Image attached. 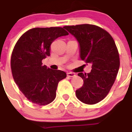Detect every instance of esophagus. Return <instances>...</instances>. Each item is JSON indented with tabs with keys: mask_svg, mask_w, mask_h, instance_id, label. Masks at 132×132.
I'll return each mask as SVG.
<instances>
[{
	"mask_svg": "<svg viewBox=\"0 0 132 132\" xmlns=\"http://www.w3.org/2000/svg\"><path fill=\"white\" fill-rule=\"evenodd\" d=\"M67 76L68 77H74L76 76V74L72 72H68L67 73Z\"/></svg>",
	"mask_w": 132,
	"mask_h": 132,
	"instance_id": "esophagus-1",
	"label": "esophagus"
}]
</instances>
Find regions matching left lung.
<instances>
[{
	"label": "left lung",
	"mask_w": 132,
	"mask_h": 132,
	"mask_svg": "<svg viewBox=\"0 0 132 132\" xmlns=\"http://www.w3.org/2000/svg\"><path fill=\"white\" fill-rule=\"evenodd\" d=\"M79 43L80 58L92 64L90 73H79L84 85L76 91L77 98L93 104L105 98L116 79L120 67L118 49L112 36L95 25L64 27Z\"/></svg>",
	"instance_id": "8db88e82"
}]
</instances>
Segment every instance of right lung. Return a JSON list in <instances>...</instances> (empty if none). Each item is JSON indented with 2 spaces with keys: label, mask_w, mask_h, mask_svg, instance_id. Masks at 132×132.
<instances>
[{
  "label": "right lung",
  "mask_w": 132,
  "mask_h": 132,
  "mask_svg": "<svg viewBox=\"0 0 132 132\" xmlns=\"http://www.w3.org/2000/svg\"><path fill=\"white\" fill-rule=\"evenodd\" d=\"M68 35L63 28H36L27 31L14 46L11 56L13 78L25 97L39 105L54 100L58 84L66 72L43 66L50 56L51 45L59 37Z\"/></svg>",
  "instance_id": "1"
}]
</instances>
